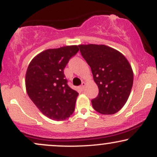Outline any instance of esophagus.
Segmentation results:
<instances>
[{"instance_id":"34e87169","label":"esophagus","mask_w":157,"mask_h":157,"mask_svg":"<svg viewBox=\"0 0 157 157\" xmlns=\"http://www.w3.org/2000/svg\"><path fill=\"white\" fill-rule=\"evenodd\" d=\"M86 82H82V85H81V89H84V88H85V86H86Z\"/></svg>"}]
</instances>
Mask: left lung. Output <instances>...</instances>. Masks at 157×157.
<instances>
[{
    "mask_svg": "<svg viewBox=\"0 0 157 157\" xmlns=\"http://www.w3.org/2000/svg\"><path fill=\"white\" fill-rule=\"evenodd\" d=\"M81 55L91 68L99 94L91 100L102 114H113L127 102L134 81L132 68L121 52L105 45H79Z\"/></svg>",
    "mask_w": 157,
    "mask_h": 157,
    "instance_id": "obj_1",
    "label": "left lung"
}]
</instances>
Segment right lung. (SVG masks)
<instances>
[{"instance_id":"1","label":"right lung","mask_w":157,"mask_h":157,"mask_svg":"<svg viewBox=\"0 0 157 157\" xmlns=\"http://www.w3.org/2000/svg\"><path fill=\"white\" fill-rule=\"evenodd\" d=\"M78 51L76 45L46 49L36 55L27 68L26 92L40 111L51 120H64L75 111L79 94L67 85L63 70Z\"/></svg>"}]
</instances>
